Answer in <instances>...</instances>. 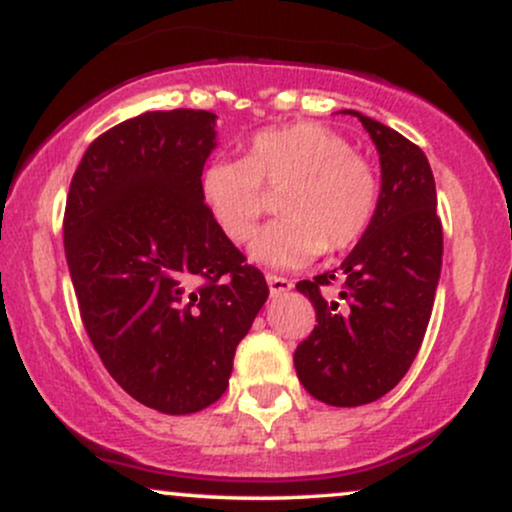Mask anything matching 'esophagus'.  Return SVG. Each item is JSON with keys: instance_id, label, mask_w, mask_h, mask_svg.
Wrapping results in <instances>:
<instances>
[{"instance_id": "esophagus-1", "label": "esophagus", "mask_w": 512, "mask_h": 512, "mask_svg": "<svg viewBox=\"0 0 512 512\" xmlns=\"http://www.w3.org/2000/svg\"><path fill=\"white\" fill-rule=\"evenodd\" d=\"M267 284H269V293H272V296H281V293L293 289L291 279H284V276H276V274H267Z\"/></svg>"}]
</instances>
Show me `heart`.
Masks as SVG:
<instances>
[{
    "label": "heart",
    "mask_w": 512,
    "mask_h": 512,
    "mask_svg": "<svg viewBox=\"0 0 512 512\" xmlns=\"http://www.w3.org/2000/svg\"><path fill=\"white\" fill-rule=\"evenodd\" d=\"M267 187H284L279 221L252 240V260L301 267L325 250H346L363 238L378 207V178L334 129L317 122L264 129L245 161L214 158L202 170V197L228 238L243 243L267 207Z\"/></svg>",
    "instance_id": "heart-1"
}]
</instances>
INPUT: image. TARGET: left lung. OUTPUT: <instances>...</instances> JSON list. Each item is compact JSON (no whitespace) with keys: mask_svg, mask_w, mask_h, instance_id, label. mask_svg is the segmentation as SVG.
<instances>
[{"mask_svg":"<svg viewBox=\"0 0 512 512\" xmlns=\"http://www.w3.org/2000/svg\"><path fill=\"white\" fill-rule=\"evenodd\" d=\"M361 120L380 156L375 216L339 267V298L322 296L334 272L298 281L317 325L293 363L305 390L330 407H361L395 387L419 354L443 267L436 180L416 144L383 122Z\"/></svg>","mask_w":512,"mask_h":512,"instance_id":"left-lung-1","label":"left lung"}]
</instances>
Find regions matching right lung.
Masks as SVG:
<instances>
[{
    "mask_svg": "<svg viewBox=\"0 0 512 512\" xmlns=\"http://www.w3.org/2000/svg\"><path fill=\"white\" fill-rule=\"evenodd\" d=\"M216 115L154 110L86 149L69 187L64 252L81 320L115 383L161 414L221 399L269 289L207 204Z\"/></svg>",
    "mask_w": 512,
    "mask_h": 512,
    "instance_id": "1",
    "label": "right lung"
}]
</instances>
